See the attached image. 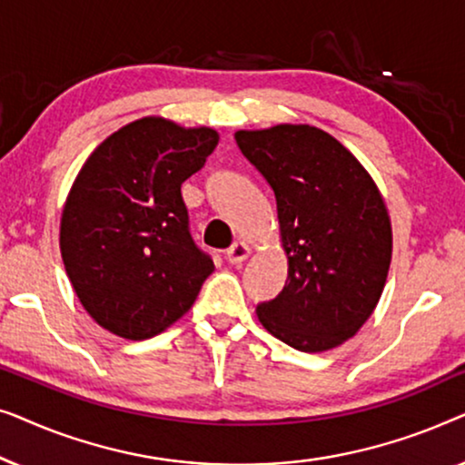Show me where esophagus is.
Wrapping results in <instances>:
<instances>
[{
	"label": "esophagus",
	"instance_id": "34e87169",
	"mask_svg": "<svg viewBox=\"0 0 465 465\" xmlns=\"http://www.w3.org/2000/svg\"><path fill=\"white\" fill-rule=\"evenodd\" d=\"M250 253H252L250 245L243 243V241H237V243H232L226 250V260L231 264H241V262H245L247 258H250Z\"/></svg>",
	"mask_w": 465,
	"mask_h": 465
}]
</instances>
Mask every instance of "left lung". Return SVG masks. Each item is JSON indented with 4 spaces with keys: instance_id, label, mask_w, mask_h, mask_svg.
<instances>
[{
    "instance_id": "left-lung-1",
    "label": "left lung",
    "mask_w": 465,
    "mask_h": 465,
    "mask_svg": "<svg viewBox=\"0 0 465 465\" xmlns=\"http://www.w3.org/2000/svg\"><path fill=\"white\" fill-rule=\"evenodd\" d=\"M275 193L288 282L258 320L298 351H328L355 336L383 294L391 262L385 201L358 158L326 131L277 124L234 133Z\"/></svg>"
}]
</instances>
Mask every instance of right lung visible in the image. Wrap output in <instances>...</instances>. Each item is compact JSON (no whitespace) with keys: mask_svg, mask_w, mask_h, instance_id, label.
Segmentation results:
<instances>
[{"mask_svg":"<svg viewBox=\"0 0 465 465\" xmlns=\"http://www.w3.org/2000/svg\"><path fill=\"white\" fill-rule=\"evenodd\" d=\"M209 126L145 116L82 164L61 215V256L86 313L129 341L161 334L199 296L213 260L188 226L182 183L218 145Z\"/></svg>","mask_w":465,"mask_h":465,"instance_id":"obj_1","label":"right lung"}]
</instances>
